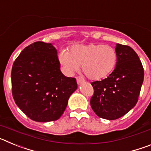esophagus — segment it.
<instances>
[{
    "label": "esophagus",
    "mask_w": 151,
    "mask_h": 151,
    "mask_svg": "<svg viewBox=\"0 0 151 151\" xmlns=\"http://www.w3.org/2000/svg\"><path fill=\"white\" fill-rule=\"evenodd\" d=\"M76 81H77V83H78V85H81V84L83 83V82H85V80H84L82 78H81V77H77Z\"/></svg>",
    "instance_id": "34e87169"
}]
</instances>
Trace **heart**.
I'll return each mask as SVG.
<instances>
[{"label": "heart", "mask_w": 151, "mask_h": 151, "mask_svg": "<svg viewBox=\"0 0 151 151\" xmlns=\"http://www.w3.org/2000/svg\"><path fill=\"white\" fill-rule=\"evenodd\" d=\"M117 57L116 50L113 47L91 43L75 45L69 52L63 50L58 55V60L67 75H73L82 65V71L88 78L100 80L114 70Z\"/></svg>", "instance_id": "b5f03b06"}]
</instances>
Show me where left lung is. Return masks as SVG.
<instances>
[{
    "instance_id": "8db88e82",
    "label": "left lung",
    "mask_w": 151,
    "mask_h": 151,
    "mask_svg": "<svg viewBox=\"0 0 151 151\" xmlns=\"http://www.w3.org/2000/svg\"><path fill=\"white\" fill-rule=\"evenodd\" d=\"M117 63L104 79L91 82L94 94L91 106L101 118L114 120L136 105L144 81V68L131 47L117 44Z\"/></svg>"
}]
</instances>
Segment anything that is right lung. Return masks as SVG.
<instances>
[{
  "label": "right lung",
  "mask_w": 151,
  "mask_h": 151,
  "mask_svg": "<svg viewBox=\"0 0 151 151\" xmlns=\"http://www.w3.org/2000/svg\"><path fill=\"white\" fill-rule=\"evenodd\" d=\"M12 94L19 108L36 122L57 120L77 89L76 79L60 71L52 44L37 41L24 49L11 72Z\"/></svg>",
  "instance_id": "add662e5"
}]
</instances>
